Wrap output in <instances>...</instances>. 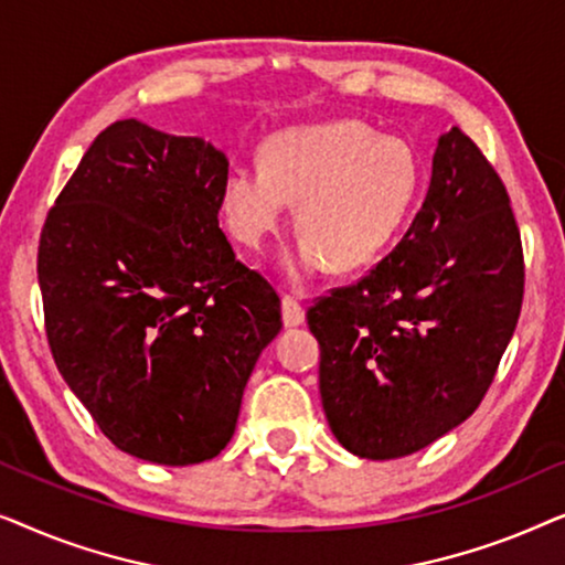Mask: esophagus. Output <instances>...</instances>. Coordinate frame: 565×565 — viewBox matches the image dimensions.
Instances as JSON below:
<instances>
[{
	"label": "esophagus",
	"mask_w": 565,
	"mask_h": 565,
	"mask_svg": "<svg viewBox=\"0 0 565 565\" xmlns=\"http://www.w3.org/2000/svg\"><path fill=\"white\" fill-rule=\"evenodd\" d=\"M303 321H306L303 306H300L296 298L285 296L282 298V323H285V327H288V329L300 327V323H303Z\"/></svg>",
	"instance_id": "esophagus-1"
}]
</instances>
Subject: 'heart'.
<instances>
[{
    "instance_id": "1",
    "label": "heart",
    "mask_w": 565,
    "mask_h": 565,
    "mask_svg": "<svg viewBox=\"0 0 565 565\" xmlns=\"http://www.w3.org/2000/svg\"><path fill=\"white\" fill-rule=\"evenodd\" d=\"M422 164L412 143L360 120L288 128L262 149V164H231L221 207L238 242L262 249L296 205L300 242L285 273L303 285L334 265L367 267L412 215Z\"/></svg>"
}]
</instances>
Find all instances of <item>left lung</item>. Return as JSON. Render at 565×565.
<instances>
[{"label":"left lung","mask_w":565,"mask_h":565,"mask_svg":"<svg viewBox=\"0 0 565 565\" xmlns=\"http://www.w3.org/2000/svg\"><path fill=\"white\" fill-rule=\"evenodd\" d=\"M520 228L504 182L452 128L388 257L308 308L339 445L367 460L427 447L476 412L522 311Z\"/></svg>","instance_id":"obj_1"}]
</instances>
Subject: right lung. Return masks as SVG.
Segmentation results:
<instances>
[{
	"mask_svg": "<svg viewBox=\"0 0 565 565\" xmlns=\"http://www.w3.org/2000/svg\"><path fill=\"white\" fill-rule=\"evenodd\" d=\"M226 153L141 120L107 126L38 246L58 373L118 450L195 466L234 437L280 321L273 285L218 226Z\"/></svg>",
	"mask_w": 565,
	"mask_h": 565,
	"instance_id": "right-lung-1",
	"label": "right lung"
}]
</instances>
